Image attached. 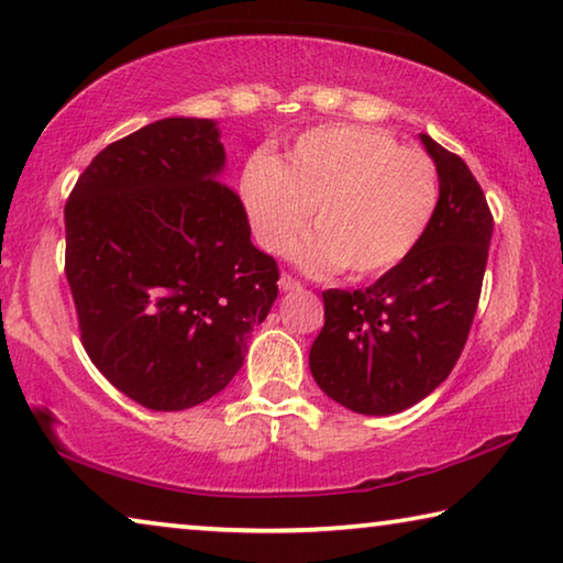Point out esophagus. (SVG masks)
Returning <instances> with one entry per match:
<instances>
[{
    "label": "esophagus",
    "mask_w": 563,
    "mask_h": 563,
    "mask_svg": "<svg viewBox=\"0 0 563 563\" xmlns=\"http://www.w3.org/2000/svg\"><path fill=\"white\" fill-rule=\"evenodd\" d=\"M279 287H282V291H299L301 289V282L297 279V276H291V274L284 272L279 276Z\"/></svg>",
    "instance_id": "1"
}]
</instances>
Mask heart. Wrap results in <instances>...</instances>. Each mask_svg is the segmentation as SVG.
<instances>
[{
  "label": "heart",
  "mask_w": 563,
  "mask_h": 563,
  "mask_svg": "<svg viewBox=\"0 0 563 563\" xmlns=\"http://www.w3.org/2000/svg\"><path fill=\"white\" fill-rule=\"evenodd\" d=\"M242 199L266 252L287 254L314 209L317 236L301 249V262L372 279L407 260L429 232L441 181L427 152L399 146L382 129L321 124L299 134L279 162L254 156L242 174Z\"/></svg>",
  "instance_id": "1"
}]
</instances>
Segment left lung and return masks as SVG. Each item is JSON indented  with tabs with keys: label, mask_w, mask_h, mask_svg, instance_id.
<instances>
[{
	"label": "left lung",
	"mask_w": 563,
	"mask_h": 563,
	"mask_svg": "<svg viewBox=\"0 0 563 563\" xmlns=\"http://www.w3.org/2000/svg\"><path fill=\"white\" fill-rule=\"evenodd\" d=\"M439 209L417 249L366 289H329L324 327L309 352L321 391L356 413L413 407L464 352L482 297L494 217L472 169L429 134Z\"/></svg>",
	"instance_id": "left-lung-1"
}]
</instances>
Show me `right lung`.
Segmentation results:
<instances>
[{"label": "right lung", "mask_w": 563, "mask_h": 563, "mask_svg": "<svg viewBox=\"0 0 563 563\" xmlns=\"http://www.w3.org/2000/svg\"><path fill=\"white\" fill-rule=\"evenodd\" d=\"M221 167L211 119H159L104 146L64 205L81 346L146 409H191L224 389L279 294V266L249 239Z\"/></svg>", "instance_id": "1"}]
</instances>
